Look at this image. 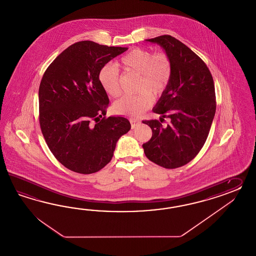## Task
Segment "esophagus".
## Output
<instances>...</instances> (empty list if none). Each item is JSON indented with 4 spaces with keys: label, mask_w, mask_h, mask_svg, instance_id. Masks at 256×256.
Returning a JSON list of instances; mask_svg holds the SVG:
<instances>
[{
    "label": "esophagus",
    "mask_w": 256,
    "mask_h": 256,
    "mask_svg": "<svg viewBox=\"0 0 256 256\" xmlns=\"http://www.w3.org/2000/svg\"><path fill=\"white\" fill-rule=\"evenodd\" d=\"M130 121L132 128H135L137 126V124H140V120H138V119H135V118H130Z\"/></svg>",
    "instance_id": "obj_1"
}]
</instances>
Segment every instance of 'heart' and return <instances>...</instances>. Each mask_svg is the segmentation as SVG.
I'll return each instance as SVG.
<instances>
[{
  "instance_id": "heart-1",
  "label": "heart",
  "mask_w": 256,
  "mask_h": 256,
  "mask_svg": "<svg viewBox=\"0 0 256 256\" xmlns=\"http://www.w3.org/2000/svg\"><path fill=\"white\" fill-rule=\"evenodd\" d=\"M124 69L140 74L137 95H126L118 100L112 106L118 114L136 116L147 110L158 97L164 93L172 74V64L164 52L154 54L148 49L134 48L121 58ZM98 80L105 93L110 97L120 94L119 70L108 64L100 70Z\"/></svg>"
}]
</instances>
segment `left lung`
I'll list each match as a JSON object with an SVG mask.
<instances>
[{
	"label": "left lung",
	"mask_w": 256,
	"mask_h": 256,
	"mask_svg": "<svg viewBox=\"0 0 256 256\" xmlns=\"http://www.w3.org/2000/svg\"><path fill=\"white\" fill-rule=\"evenodd\" d=\"M146 41L163 48L170 58L172 74L152 108L154 112L170 118V123L163 128L158 120L142 121L152 132L142 148L154 163L176 168L190 162L207 140L216 110L214 79L200 58L172 36L161 35Z\"/></svg>",
	"instance_id": "1"
}]
</instances>
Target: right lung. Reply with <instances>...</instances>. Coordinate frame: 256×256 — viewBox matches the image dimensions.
<instances>
[{
  "instance_id": "1",
  "label": "right lung",
  "mask_w": 256,
  "mask_h": 256,
  "mask_svg": "<svg viewBox=\"0 0 256 256\" xmlns=\"http://www.w3.org/2000/svg\"><path fill=\"white\" fill-rule=\"evenodd\" d=\"M126 50L78 42L58 56L42 78V133L56 158L74 172L90 174L106 166L118 140L132 128L123 116L100 119L109 98L100 83V72Z\"/></svg>"
}]
</instances>
